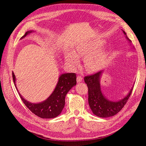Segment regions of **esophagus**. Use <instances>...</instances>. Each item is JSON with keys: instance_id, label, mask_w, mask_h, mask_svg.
<instances>
[{"instance_id": "1", "label": "esophagus", "mask_w": 146, "mask_h": 146, "mask_svg": "<svg viewBox=\"0 0 146 146\" xmlns=\"http://www.w3.org/2000/svg\"><path fill=\"white\" fill-rule=\"evenodd\" d=\"M83 80V76L82 75H78L77 76V82H81Z\"/></svg>"}]
</instances>
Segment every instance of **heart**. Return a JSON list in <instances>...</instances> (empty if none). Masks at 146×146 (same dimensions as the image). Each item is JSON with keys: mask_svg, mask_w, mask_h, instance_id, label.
Returning a JSON list of instances; mask_svg holds the SVG:
<instances>
[{"mask_svg": "<svg viewBox=\"0 0 146 146\" xmlns=\"http://www.w3.org/2000/svg\"><path fill=\"white\" fill-rule=\"evenodd\" d=\"M104 42L99 41L86 40L81 42L75 46L73 49V54L67 55L66 61L68 63L75 65L78 63L77 58H82L86 55L85 59L86 66L90 70H95L98 67V63L102 53L97 51L103 46Z\"/></svg>", "mask_w": 146, "mask_h": 146, "instance_id": "b5f03b06", "label": "heart"}]
</instances>
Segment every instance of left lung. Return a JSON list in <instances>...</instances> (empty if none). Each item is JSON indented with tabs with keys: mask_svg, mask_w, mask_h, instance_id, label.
<instances>
[{
	"mask_svg": "<svg viewBox=\"0 0 146 146\" xmlns=\"http://www.w3.org/2000/svg\"><path fill=\"white\" fill-rule=\"evenodd\" d=\"M123 33L126 35L127 39L131 42L125 32L123 31ZM102 73V71H99L94 75L86 76L84 80L88 88V104L93 113L100 117H109L115 115L122 110L128 101L133 88L122 100L117 102L108 100L104 97L101 91L100 78Z\"/></svg>",
	"mask_w": 146,
	"mask_h": 146,
	"instance_id": "8db88e82",
	"label": "left lung"
}]
</instances>
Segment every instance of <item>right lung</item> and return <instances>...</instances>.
<instances>
[{"label":"right lung","mask_w":146,"mask_h":146,"mask_svg":"<svg viewBox=\"0 0 146 146\" xmlns=\"http://www.w3.org/2000/svg\"><path fill=\"white\" fill-rule=\"evenodd\" d=\"M33 31H29L21 38H24ZM12 78L15 83V78L12 72ZM76 84V76L74 73H64L60 76L57 85L51 95L44 102L39 104H33L23 98L19 93L26 106L36 115L42 119H52L58 116L63 110L65 104V97L70 89ZM15 87L16 85L15 84ZM17 88V87H16ZM18 91V90H17Z\"/></svg>","instance_id":"add662e5"}]
</instances>
